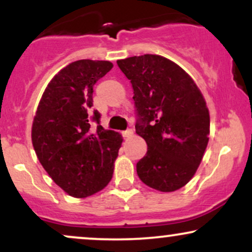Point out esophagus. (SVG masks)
<instances>
[{"label":"esophagus","mask_w":252,"mask_h":252,"mask_svg":"<svg viewBox=\"0 0 252 252\" xmlns=\"http://www.w3.org/2000/svg\"><path fill=\"white\" fill-rule=\"evenodd\" d=\"M132 134H134V130H132V129H126V130H124V131L122 132L123 137H126V138L131 137Z\"/></svg>","instance_id":"34e87169"}]
</instances>
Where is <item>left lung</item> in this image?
Returning a JSON list of instances; mask_svg holds the SVG:
<instances>
[{
    "instance_id": "1",
    "label": "left lung",
    "mask_w": 252,
    "mask_h": 252,
    "mask_svg": "<svg viewBox=\"0 0 252 252\" xmlns=\"http://www.w3.org/2000/svg\"><path fill=\"white\" fill-rule=\"evenodd\" d=\"M134 90L136 134L148 149L136 164L143 184L173 192L195 174L209 143L210 114L200 90L180 66L144 54L118 60Z\"/></svg>"
}]
</instances>
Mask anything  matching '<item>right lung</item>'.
I'll use <instances>...</instances> for the list:
<instances>
[{
  "label": "right lung",
  "instance_id": "1",
  "mask_svg": "<svg viewBox=\"0 0 252 252\" xmlns=\"http://www.w3.org/2000/svg\"><path fill=\"white\" fill-rule=\"evenodd\" d=\"M112 68L104 60H78L57 74L43 92L32 128L40 163L59 187L86 198L111 180L122 137L100 126L94 86ZM96 123V128L92 123Z\"/></svg>",
  "mask_w": 252,
  "mask_h": 252
}]
</instances>
